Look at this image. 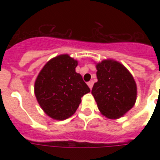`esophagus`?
<instances>
[{
  "instance_id": "obj_1",
  "label": "esophagus",
  "mask_w": 160,
  "mask_h": 160,
  "mask_svg": "<svg viewBox=\"0 0 160 160\" xmlns=\"http://www.w3.org/2000/svg\"><path fill=\"white\" fill-rule=\"evenodd\" d=\"M93 85H94V81H93V80H90V82H88V86H89V87H90V90H91V89H92Z\"/></svg>"
}]
</instances>
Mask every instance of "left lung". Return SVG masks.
<instances>
[{
    "mask_svg": "<svg viewBox=\"0 0 160 160\" xmlns=\"http://www.w3.org/2000/svg\"><path fill=\"white\" fill-rule=\"evenodd\" d=\"M98 81L91 94L100 113L108 119L124 116L135 104L137 85L131 73L117 60L109 59L96 64Z\"/></svg>",
    "mask_w": 160,
    "mask_h": 160,
    "instance_id": "1",
    "label": "left lung"
}]
</instances>
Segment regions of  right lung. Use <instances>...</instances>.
Instances as JSON below:
<instances>
[{
	"label": "right lung",
	"instance_id": "right-lung-1",
	"mask_svg": "<svg viewBox=\"0 0 160 160\" xmlns=\"http://www.w3.org/2000/svg\"><path fill=\"white\" fill-rule=\"evenodd\" d=\"M78 61L67 54L49 60L35 81V95L49 117L64 120L72 116L81 97L90 91L82 76L75 72Z\"/></svg>",
	"mask_w": 160,
	"mask_h": 160
}]
</instances>
